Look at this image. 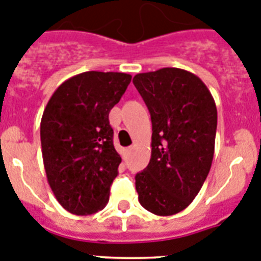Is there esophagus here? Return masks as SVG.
Here are the masks:
<instances>
[{
	"mask_svg": "<svg viewBox=\"0 0 261 261\" xmlns=\"http://www.w3.org/2000/svg\"><path fill=\"white\" fill-rule=\"evenodd\" d=\"M131 151H133V147H128V148H126V149H123V153H122V157H123V159H127V156H128V154H130Z\"/></svg>",
	"mask_w": 261,
	"mask_h": 261,
	"instance_id": "obj_1",
	"label": "esophagus"
}]
</instances>
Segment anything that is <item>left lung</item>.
I'll return each instance as SVG.
<instances>
[{
  "label": "left lung",
  "mask_w": 261,
  "mask_h": 261,
  "mask_svg": "<svg viewBox=\"0 0 261 261\" xmlns=\"http://www.w3.org/2000/svg\"><path fill=\"white\" fill-rule=\"evenodd\" d=\"M134 86L152 121L149 164L135 175L138 199L157 216L191 204L211 170L217 109L199 76L177 67L136 74Z\"/></svg>",
  "instance_id": "left-lung-1"
}]
</instances>
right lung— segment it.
<instances>
[{"label": "right lung", "mask_w": 261, "mask_h": 261, "mask_svg": "<svg viewBox=\"0 0 261 261\" xmlns=\"http://www.w3.org/2000/svg\"><path fill=\"white\" fill-rule=\"evenodd\" d=\"M131 82L125 72L86 71L63 82L40 123L44 168L58 203L78 216L104 210L122 159L109 112Z\"/></svg>", "instance_id": "right-lung-1"}]
</instances>
